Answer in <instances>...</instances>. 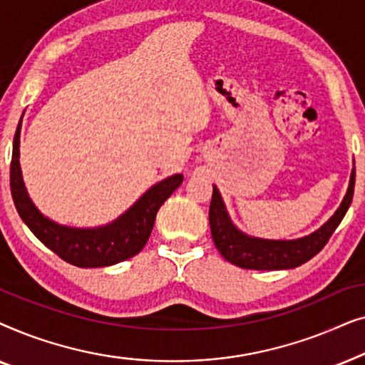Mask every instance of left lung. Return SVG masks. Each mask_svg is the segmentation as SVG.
I'll return each mask as SVG.
<instances>
[{"instance_id":"left-lung-1","label":"left lung","mask_w":365,"mask_h":365,"mask_svg":"<svg viewBox=\"0 0 365 365\" xmlns=\"http://www.w3.org/2000/svg\"><path fill=\"white\" fill-rule=\"evenodd\" d=\"M354 184H356V168H352L347 192L337 211L317 231L299 239H262L242 232L229 216L219 189L212 186V199L211 206H209L212 241L226 261L242 269L279 271V269H294L301 266L317 252H321L329 237L341 224L352 202Z\"/></svg>"}]
</instances>
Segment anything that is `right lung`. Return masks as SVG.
<instances>
[{"instance_id":"1","label":"right lung","mask_w":365,"mask_h":365,"mask_svg":"<svg viewBox=\"0 0 365 365\" xmlns=\"http://www.w3.org/2000/svg\"><path fill=\"white\" fill-rule=\"evenodd\" d=\"M21 121L13 139L9 184L16 211L34 236L63 261L78 267H106L136 256L151 236L159 207L181 186L182 174H174L154 184L113 222L98 227H71L44 216L29 197L19 166Z\"/></svg>"}]
</instances>
